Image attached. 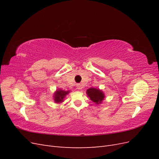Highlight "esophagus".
<instances>
[{"mask_svg":"<svg viewBox=\"0 0 159 159\" xmlns=\"http://www.w3.org/2000/svg\"><path fill=\"white\" fill-rule=\"evenodd\" d=\"M77 89H81V84H77Z\"/></svg>","mask_w":159,"mask_h":159,"instance_id":"1","label":"esophagus"}]
</instances>
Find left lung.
<instances>
[{
	"mask_svg": "<svg viewBox=\"0 0 159 159\" xmlns=\"http://www.w3.org/2000/svg\"><path fill=\"white\" fill-rule=\"evenodd\" d=\"M87 95L90 99L96 104L102 103L105 98V95L102 91L93 88H89L87 90Z\"/></svg>",
	"mask_w": 159,
	"mask_h": 159,
	"instance_id": "obj_1",
	"label": "left lung"
}]
</instances>
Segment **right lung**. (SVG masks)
<instances>
[{
	"mask_svg": "<svg viewBox=\"0 0 159 159\" xmlns=\"http://www.w3.org/2000/svg\"><path fill=\"white\" fill-rule=\"evenodd\" d=\"M70 92V91H64L62 89H57L54 93V100L56 103H61L64 102V99Z\"/></svg>",
	"mask_w": 159,
	"mask_h": 159,
	"instance_id": "obj_1",
	"label": "right lung"
}]
</instances>
